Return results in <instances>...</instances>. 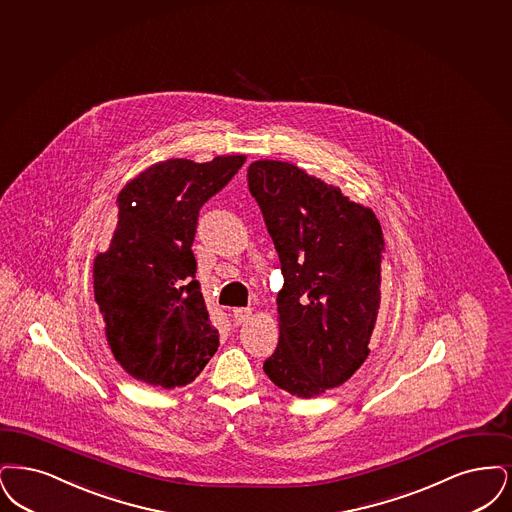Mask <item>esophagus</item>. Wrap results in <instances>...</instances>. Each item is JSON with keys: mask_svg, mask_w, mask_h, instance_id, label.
Segmentation results:
<instances>
[{"mask_svg": "<svg viewBox=\"0 0 512 512\" xmlns=\"http://www.w3.org/2000/svg\"><path fill=\"white\" fill-rule=\"evenodd\" d=\"M252 315V310L250 308H235L233 312H231V317H233V321L237 323V325H241V323H245L246 319Z\"/></svg>", "mask_w": 512, "mask_h": 512, "instance_id": "1", "label": "esophagus"}]
</instances>
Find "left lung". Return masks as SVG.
<instances>
[{
	"label": "left lung",
	"mask_w": 512,
	"mask_h": 512,
	"mask_svg": "<svg viewBox=\"0 0 512 512\" xmlns=\"http://www.w3.org/2000/svg\"><path fill=\"white\" fill-rule=\"evenodd\" d=\"M279 254V344L264 361L269 380L313 398L356 373L369 356L380 306L384 237L375 212L289 162L248 166Z\"/></svg>",
	"instance_id": "8db88e82"
}]
</instances>
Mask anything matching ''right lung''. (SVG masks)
Masks as SVG:
<instances>
[{
    "label": "right lung",
    "mask_w": 512,
    "mask_h": 512,
    "mask_svg": "<svg viewBox=\"0 0 512 512\" xmlns=\"http://www.w3.org/2000/svg\"><path fill=\"white\" fill-rule=\"evenodd\" d=\"M245 160H166L132 179L116 199L118 225L109 250L93 262V287L114 359L141 382L185 386L218 352L220 334L195 279L191 246L200 208Z\"/></svg>",
    "instance_id": "right-lung-1"
}]
</instances>
